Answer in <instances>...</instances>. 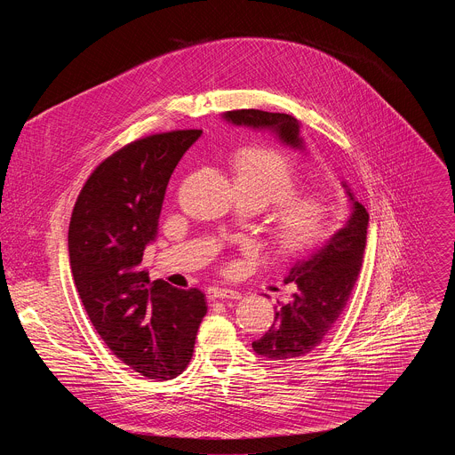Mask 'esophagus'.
I'll return each instance as SVG.
<instances>
[{
	"label": "esophagus",
	"instance_id": "34e87169",
	"mask_svg": "<svg viewBox=\"0 0 455 455\" xmlns=\"http://www.w3.org/2000/svg\"><path fill=\"white\" fill-rule=\"evenodd\" d=\"M209 297L211 299H232V300H237V299H241V293L237 290H230V288H211L209 290Z\"/></svg>",
	"mask_w": 455,
	"mask_h": 455
}]
</instances>
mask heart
<instances>
[{
    "mask_svg": "<svg viewBox=\"0 0 455 455\" xmlns=\"http://www.w3.org/2000/svg\"><path fill=\"white\" fill-rule=\"evenodd\" d=\"M235 187L261 200L263 207L277 202L270 220L274 248L284 255H297L326 237L335 225L337 204L326 190L293 192L297 171L279 151L250 148L234 160Z\"/></svg>",
    "mask_w": 455,
    "mask_h": 455,
    "instance_id": "1",
    "label": "heart"
}]
</instances>
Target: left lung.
Wrapping results in <instances>:
<instances>
[{
	"mask_svg": "<svg viewBox=\"0 0 455 455\" xmlns=\"http://www.w3.org/2000/svg\"><path fill=\"white\" fill-rule=\"evenodd\" d=\"M221 118L237 127L267 132L283 146L306 153L302 125L291 115L239 109L227 111ZM342 187L349 214L333 235L297 257L288 268L284 283L293 284L295 293L275 311L267 335L251 342L257 355L274 362L300 358L323 340L344 311L362 268L369 214L355 198L347 181L342 180Z\"/></svg>",
	"mask_w": 455,
	"mask_h": 455,
	"instance_id": "obj_1",
	"label": "left lung"
}]
</instances>
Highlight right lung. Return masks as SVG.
I'll return each mask as SVG.
<instances>
[{
    "instance_id": "obj_1",
    "label": "right lung",
    "mask_w": 455,
    "mask_h": 455,
    "mask_svg": "<svg viewBox=\"0 0 455 455\" xmlns=\"http://www.w3.org/2000/svg\"><path fill=\"white\" fill-rule=\"evenodd\" d=\"M200 129L140 139L104 160L74 207L68 251L84 309L100 339L149 379H172L192 358L205 295L142 270L156 241L165 188Z\"/></svg>"
}]
</instances>
